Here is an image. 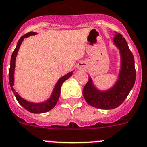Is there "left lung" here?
<instances>
[{"mask_svg":"<svg viewBox=\"0 0 147 147\" xmlns=\"http://www.w3.org/2000/svg\"><path fill=\"white\" fill-rule=\"evenodd\" d=\"M113 41L120 49L121 57L118 81L110 89L102 92L94 86L89 78L83 89V95L87 104L98 109H112L118 107L124 101L135 84V61L127 41L120 33H116Z\"/></svg>","mask_w":147,"mask_h":147,"instance_id":"left-lung-1","label":"left lung"}]
</instances>
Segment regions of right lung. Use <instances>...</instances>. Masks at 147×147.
<instances>
[{
  "label": "right lung",
  "mask_w": 147,
  "mask_h": 147,
  "mask_svg": "<svg viewBox=\"0 0 147 147\" xmlns=\"http://www.w3.org/2000/svg\"><path fill=\"white\" fill-rule=\"evenodd\" d=\"M36 33L33 32H30L26 33V35H23L21 38L19 39L18 44L16 46V48L14 50L13 53L12 55V58H11V62H10V68H9V81L10 86L12 87V90L13 92L14 95H15V98L17 99L18 102L20 105L24 107L26 110L29 112H32V113H43V112H47L48 111L51 110V109L56 105L57 102H58V99H59L60 94H61V85L66 81V79H68L69 78L71 77L72 75V72H69L68 74H66V75L61 77V78L58 80V81L56 84L55 86L54 89H53V92H52V95L50 98L45 102L43 103H40V104H35V103H31V102L26 101V100L23 99L20 95L18 94L15 91V89H13L14 85V71H15V59H16V56L18 54V51L20 46L24 40V38H27V37L30 36V35H34Z\"/></svg>",
  "instance_id": "right-lung-1"
}]
</instances>
